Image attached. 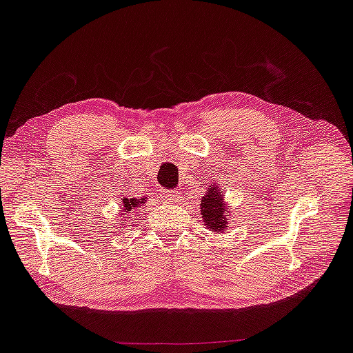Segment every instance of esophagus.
Wrapping results in <instances>:
<instances>
[{
	"instance_id": "obj_1",
	"label": "esophagus",
	"mask_w": 353,
	"mask_h": 353,
	"mask_svg": "<svg viewBox=\"0 0 353 353\" xmlns=\"http://www.w3.org/2000/svg\"><path fill=\"white\" fill-rule=\"evenodd\" d=\"M179 198V193L176 190H161V199L165 203H176Z\"/></svg>"
}]
</instances>
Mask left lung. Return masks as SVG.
<instances>
[{
  "label": "left lung",
  "mask_w": 353,
  "mask_h": 353,
  "mask_svg": "<svg viewBox=\"0 0 353 353\" xmlns=\"http://www.w3.org/2000/svg\"><path fill=\"white\" fill-rule=\"evenodd\" d=\"M223 196L225 194L219 190V187H209L208 193L204 194L201 204H199L204 227L214 233H227L225 230L228 225L227 215L230 208L225 206Z\"/></svg>",
  "instance_id": "obj_1"
}]
</instances>
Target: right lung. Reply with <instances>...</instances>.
<instances>
[{"label": "right lung", "instance_id": "1", "mask_svg": "<svg viewBox=\"0 0 353 353\" xmlns=\"http://www.w3.org/2000/svg\"><path fill=\"white\" fill-rule=\"evenodd\" d=\"M144 201H147V198L145 199H136V198H125L123 199V201H122V206H123V214L122 215H125V222H122L123 225H126V222L131 220V215L134 214L136 208H139Z\"/></svg>", "mask_w": 353, "mask_h": 353}]
</instances>
